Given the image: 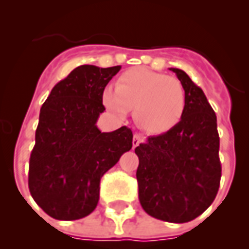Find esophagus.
Listing matches in <instances>:
<instances>
[{
    "instance_id": "obj_1",
    "label": "esophagus",
    "mask_w": 249,
    "mask_h": 249,
    "mask_svg": "<svg viewBox=\"0 0 249 249\" xmlns=\"http://www.w3.org/2000/svg\"><path fill=\"white\" fill-rule=\"evenodd\" d=\"M142 141H143V139H142V136L139 135V133H136V135L133 136V140H132L133 148L137 147V146H139Z\"/></svg>"
}]
</instances>
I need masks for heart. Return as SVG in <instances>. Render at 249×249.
I'll use <instances>...</instances> for the list:
<instances>
[{"label":"heart","mask_w":249,"mask_h":249,"mask_svg":"<svg viewBox=\"0 0 249 249\" xmlns=\"http://www.w3.org/2000/svg\"><path fill=\"white\" fill-rule=\"evenodd\" d=\"M104 106L118 116L133 109L136 123L151 135H161L180 122L186 104L179 79L146 68H133L103 92Z\"/></svg>","instance_id":"heart-1"}]
</instances>
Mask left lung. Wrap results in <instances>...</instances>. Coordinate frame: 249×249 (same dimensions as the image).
<instances>
[{
  "label": "left lung",
  "instance_id": "left-lung-1",
  "mask_svg": "<svg viewBox=\"0 0 249 249\" xmlns=\"http://www.w3.org/2000/svg\"><path fill=\"white\" fill-rule=\"evenodd\" d=\"M185 89V110L169 132L150 136L135 148L142 208L170 223H186L203 214L216 196L222 176L216 116L188 74L170 68Z\"/></svg>",
  "mask_w": 249,
  "mask_h": 249
}]
</instances>
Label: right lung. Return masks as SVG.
Listing matches in <instances>:
<instances>
[{"label":"right lung","mask_w":249,"mask_h":249,"mask_svg":"<svg viewBox=\"0 0 249 249\" xmlns=\"http://www.w3.org/2000/svg\"><path fill=\"white\" fill-rule=\"evenodd\" d=\"M121 65H80L55 84L40 109L29 165V189L54 219L89 215L99 200L101 178L132 148V131L97 127L106 86Z\"/></svg>","instance_id":"1"}]
</instances>
